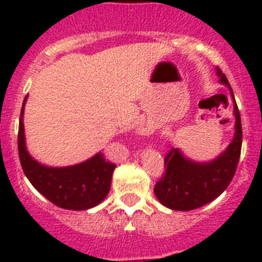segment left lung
<instances>
[{
    "instance_id": "8db88e82",
    "label": "left lung",
    "mask_w": 262,
    "mask_h": 262,
    "mask_svg": "<svg viewBox=\"0 0 262 262\" xmlns=\"http://www.w3.org/2000/svg\"><path fill=\"white\" fill-rule=\"evenodd\" d=\"M219 82L230 90L233 102L235 133L223 152L209 161H196L187 157L181 148H173L165 156V176L154 191L159 202L170 210L190 211L212 202L232 181L240 159L243 142L242 119L235 96L226 75L216 68Z\"/></svg>"
}]
</instances>
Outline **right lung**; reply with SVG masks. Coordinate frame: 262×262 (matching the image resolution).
<instances>
[{"mask_svg": "<svg viewBox=\"0 0 262 262\" xmlns=\"http://www.w3.org/2000/svg\"><path fill=\"white\" fill-rule=\"evenodd\" d=\"M25 97L19 117L18 154L23 172L36 190L61 209L82 211L96 207L110 191L114 164L105 160L101 152L82 163L68 166H48L29 154L25 138L23 114Z\"/></svg>", "mask_w": 262, "mask_h": 262, "instance_id": "right-lung-1", "label": "right lung"}]
</instances>
